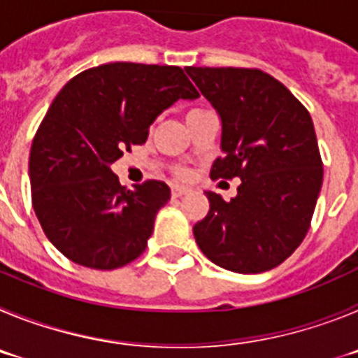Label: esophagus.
I'll use <instances>...</instances> for the list:
<instances>
[{"label":"esophagus","instance_id":"obj_1","mask_svg":"<svg viewBox=\"0 0 358 358\" xmlns=\"http://www.w3.org/2000/svg\"><path fill=\"white\" fill-rule=\"evenodd\" d=\"M189 189L186 188V186H179V185H173L172 186V195L173 197H181V195L188 194Z\"/></svg>","mask_w":358,"mask_h":358}]
</instances>
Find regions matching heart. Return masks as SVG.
<instances>
[{
    "mask_svg": "<svg viewBox=\"0 0 358 358\" xmlns=\"http://www.w3.org/2000/svg\"><path fill=\"white\" fill-rule=\"evenodd\" d=\"M201 113H204V110H202V109H192L188 113V115H186V118H189V116H197V115H201ZM177 176H179V177H186V170L179 169V170H177Z\"/></svg>",
    "mask_w": 358,
    "mask_h": 358,
    "instance_id": "obj_1",
    "label": "heart"
}]
</instances>
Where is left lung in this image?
<instances>
[{
    "mask_svg": "<svg viewBox=\"0 0 358 358\" xmlns=\"http://www.w3.org/2000/svg\"><path fill=\"white\" fill-rule=\"evenodd\" d=\"M192 80L222 118V150L211 179L240 177L238 195L206 192L210 211L194 226L213 264L251 274L285 262L306 236L322 185L308 109L258 68H195Z\"/></svg>",
    "mask_w": 358,
    "mask_h": 358,
    "instance_id": "1",
    "label": "left lung"
}]
</instances>
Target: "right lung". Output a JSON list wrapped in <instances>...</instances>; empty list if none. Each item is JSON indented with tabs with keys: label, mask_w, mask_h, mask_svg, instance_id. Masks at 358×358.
<instances>
[{
	"label": "right lung",
	"mask_w": 358,
	"mask_h": 358,
	"mask_svg": "<svg viewBox=\"0 0 358 358\" xmlns=\"http://www.w3.org/2000/svg\"><path fill=\"white\" fill-rule=\"evenodd\" d=\"M179 98H199L179 66L109 62L78 73L57 94L30 148L31 206L68 260L113 271L140 258L170 199L163 181L127 189L110 163L147 141Z\"/></svg>",
	"instance_id": "1"
}]
</instances>
